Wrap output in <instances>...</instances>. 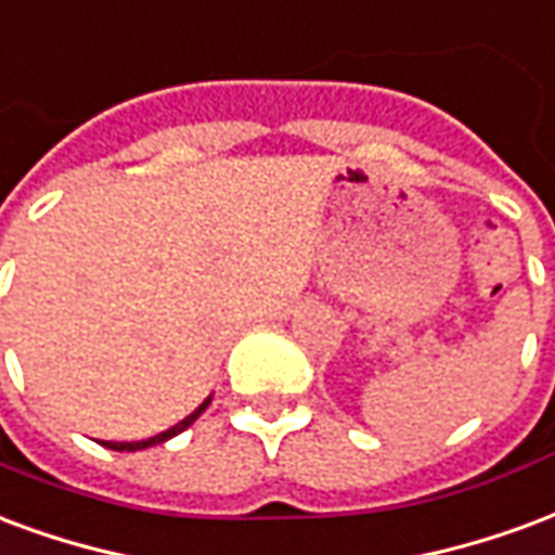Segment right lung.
<instances>
[{
	"label": "right lung",
	"mask_w": 555,
	"mask_h": 555,
	"mask_svg": "<svg viewBox=\"0 0 555 555\" xmlns=\"http://www.w3.org/2000/svg\"><path fill=\"white\" fill-rule=\"evenodd\" d=\"M206 405H209V399H206L204 405L197 408V411H194V414H189L183 420V423H177V426L173 428H168V431H162V435H156V438H147V440H135V443H117V440H103V447H108V449H117V452H135V449H147V447H156V443H165V440L168 438H173V435H180V431H183V428H189L194 423V420H197V416L204 414L206 411Z\"/></svg>",
	"instance_id": "obj_1"
}]
</instances>
